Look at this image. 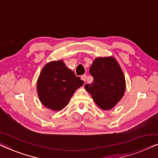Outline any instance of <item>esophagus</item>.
<instances>
[{"mask_svg": "<svg viewBox=\"0 0 158 158\" xmlns=\"http://www.w3.org/2000/svg\"><path fill=\"white\" fill-rule=\"evenodd\" d=\"M81 79L83 80V81H85L86 79H87V75H83L81 76Z\"/></svg>", "mask_w": 158, "mask_h": 158, "instance_id": "1", "label": "esophagus"}]
</instances>
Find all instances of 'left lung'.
Masks as SVG:
<instances>
[{
	"mask_svg": "<svg viewBox=\"0 0 158 158\" xmlns=\"http://www.w3.org/2000/svg\"><path fill=\"white\" fill-rule=\"evenodd\" d=\"M89 72L94 81L86 84V90L101 109H112L124 96L126 88L119 64L113 57H98L93 62Z\"/></svg>",
	"mask_w": 158,
	"mask_h": 158,
	"instance_id": "left-lung-1",
	"label": "left lung"
}]
</instances>
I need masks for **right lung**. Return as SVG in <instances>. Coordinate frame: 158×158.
<instances>
[{
	"mask_svg": "<svg viewBox=\"0 0 158 158\" xmlns=\"http://www.w3.org/2000/svg\"><path fill=\"white\" fill-rule=\"evenodd\" d=\"M84 81L65 65L62 60L51 62L42 69L37 81V92L41 102L47 108L60 111Z\"/></svg>",
	"mask_w": 158,
	"mask_h": 158,
	"instance_id": "obj_1",
	"label": "right lung"
}]
</instances>
